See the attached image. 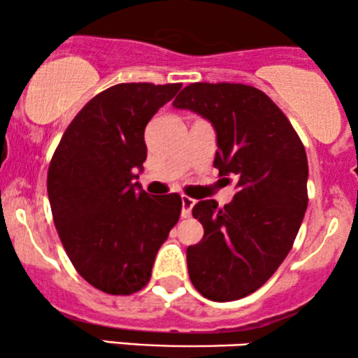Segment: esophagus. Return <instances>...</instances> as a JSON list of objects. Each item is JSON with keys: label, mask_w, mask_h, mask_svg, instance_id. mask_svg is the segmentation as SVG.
<instances>
[{"label": "esophagus", "mask_w": 358, "mask_h": 358, "mask_svg": "<svg viewBox=\"0 0 358 358\" xmlns=\"http://www.w3.org/2000/svg\"><path fill=\"white\" fill-rule=\"evenodd\" d=\"M180 201H182V217H189L191 216L192 206L196 204V201L191 199V197H187V196L180 197Z\"/></svg>", "instance_id": "obj_1"}]
</instances>
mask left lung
I'll return each instance as SVG.
<instances>
[{
  "instance_id": "obj_1",
  "label": "left lung",
  "mask_w": 358,
  "mask_h": 358,
  "mask_svg": "<svg viewBox=\"0 0 358 358\" xmlns=\"http://www.w3.org/2000/svg\"><path fill=\"white\" fill-rule=\"evenodd\" d=\"M216 130L214 167L234 176L238 192L224 208L199 201L192 216L204 236L187 248L189 278L213 301L262 288L287 258L308 206V161L278 105L243 83H191L174 100Z\"/></svg>"
}]
</instances>
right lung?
Listing matches in <instances>:
<instances>
[{
    "label": "right lung",
    "mask_w": 358,
    "mask_h": 358,
    "mask_svg": "<svg viewBox=\"0 0 358 358\" xmlns=\"http://www.w3.org/2000/svg\"><path fill=\"white\" fill-rule=\"evenodd\" d=\"M182 83H119L100 92L63 134L48 167L55 226L92 287L132 295L149 283L155 255L179 221V194L150 197L134 182L147 157L144 130Z\"/></svg>",
    "instance_id": "1"
}]
</instances>
